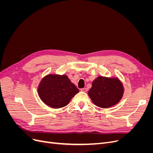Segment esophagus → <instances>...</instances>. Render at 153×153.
I'll list each match as a JSON object with an SVG mask.
<instances>
[{"instance_id":"1","label":"esophagus","mask_w":153,"mask_h":153,"mask_svg":"<svg viewBox=\"0 0 153 153\" xmlns=\"http://www.w3.org/2000/svg\"><path fill=\"white\" fill-rule=\"evenodd\" d=\"M87 90V88H85V87H84V88H82V89H81V91H83V92H86Z\"/></svg>"}]
</instances>
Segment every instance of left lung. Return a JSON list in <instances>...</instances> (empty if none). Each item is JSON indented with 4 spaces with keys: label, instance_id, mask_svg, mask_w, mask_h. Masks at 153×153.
<instances>
[{
    "label": "left lung",
    "instance_id": "1",
    "mask_svg": "<svg viewBox=\"0 0 153 153\" xmlns=\"http://www.w3.org/2000/svg\"><path fill=\"white\" fill-rule=\"evenodd\" d=\"M123 92V85L117 78L98 76L92 82L88 94L96 106L109 108L119 102Z\"/></svg>",
    "mask_w": 153,
    "mask_h": 153
}]
</instances>
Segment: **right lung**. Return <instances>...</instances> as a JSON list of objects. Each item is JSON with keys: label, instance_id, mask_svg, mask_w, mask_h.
I'll list each match as a JSON object with an SVG mask.
<instances>
[{"label": "right lung", "instance_id": "add662e5", "mask_svg": "<svg viewBox=\"0 0 153 153\" xmlns=\"http://www.w3.org/2000/svg\"><path fill=\"white\" fill-rule=\"evenodd\" d=\"M38 91L46 105L59 108L66 106L79 90L66 75L50 74L41 80Z\"/></svg>", "mask_w": 153, "mask_h": 153}]
</instances>
